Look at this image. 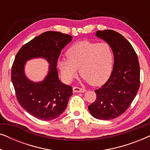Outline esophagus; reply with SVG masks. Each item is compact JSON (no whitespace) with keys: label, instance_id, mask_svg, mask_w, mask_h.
Segmentation results:
<instances>
[{"label":"esophagus","instance_id":"34e87169","mask_svg":"<svg viewBox=\"0 0 150 150\" xmlns=\"http://www.w3.org/2000/svg\"><path fill=\"white\" fill-rule=\"evenodd\" d=\"M86 90L83 88L78 87H73V91L76 92V93H83L85 92Z\"/></svg>","mask_w":150,"mask_h":150}]
</instances>
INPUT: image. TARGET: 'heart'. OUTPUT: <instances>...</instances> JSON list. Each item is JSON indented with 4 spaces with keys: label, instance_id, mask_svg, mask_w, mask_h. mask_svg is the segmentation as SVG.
<instances>
[{
    "label": "heart",
    "instance_id": "obj_1",
    "mask_svg": "<svg viewBox=\"0 0 150 150\" xmlns=\"http://www.w3.org/2000/svg\"><path fill=\"white\" fill-rule=\"evenodd\" d=\"M67 59H60L57 66L65 81L80 75L90 85L100 86L109 79L113 65V52L106 42L81 41L67 50Z\"/></svg>",
    "mask_w": 150,
    "mask_h": 150
}]
</instances>
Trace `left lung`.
I'll list each match as a JSON object with an SVG mask.
<instances>
[{"label":"left lung","instance_id":"obj_1","mask_svg":"<svg viewBox=\"0 0 150 150\" xmlns=\"http://www.w3.org/2000/svg\"><path fill=\"white\" fill-rule=\"evenodd\" d=\"M96 35L111 47L114 65L109 79L95 90L96 99L88 106L92 116L110 120L122 115L134 99L140 86L138 57L130 42L112 30H98Z\"/></svg>","mask_w":150,"mask_h":150}]
</instances>
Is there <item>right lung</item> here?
<instances>
[{"label": "right lung", "instance_id": "right-lung-1", "mask_svg": "<svg viewBox=\"0 0 150 150\" xmlns=\"http://www.w3.org/2000/svg\"><path fill=\"white\" fill-rule=\"evenodd\" d=\"M72 37L60 32L43 33L24 44L16 54L11 67V81L20 106L35 117L49 121L60 116L72 95V87L59 79L57 63L61 50L71 42ZM43 57L50 63L49 74L40 83H34L25 77V61Z\"/></svg>", "mask_w": 150, "mask_h": 150}]
</instances>
